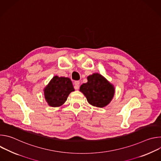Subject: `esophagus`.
Masks as SVG:
<instances>
[{"instance_id":"obj_1","label":"esophagus","mask_w":161,"mask_h":161,"mask_svg":"<svg viewBox=\"0 0 161 161\" xmlns=\"http://www.w3.org/2000/svg\"><path fill=\"white\" fill-rule=\"evenodd\" d=\"M80 81H75V83H74V84H75V89H76V90H78V88H79V87H80Z\"/></svg>"}]
</instances>
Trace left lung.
Masks as SVG:
<instances>
[{"label":"left lung","mask_w":161,"mask_h":161,"mask_svg":"<svg viewBox=\"0 0 161 161\" xmlns=\"http://www.w3.org/2000/svg\"><path fill=\"white\" fill-rule=\"evenodd\" d=\"M87 80V83L81 85L80 91L86 97L88 103L99 108L107 106L114 94L113 85L99 73L88 76Z\"/></svg>","instance_id":"1"}]
</instances>
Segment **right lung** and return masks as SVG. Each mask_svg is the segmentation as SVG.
Masks as SVG:
<instances>
[{"mask_svg": "<svg viewBox=\"0 0 161 161\" xmlns=\"http://www.w3.org/2000/svg\"><path fill=\"white\" fill-rule=\"evenodd\" d=\"M75 91L71 80L69 78L54 76L44 89L46 101L52 107H59L67 100L71 92Z\"/></svg>", "mask_w": 161, "mask_h": 161, "instance_id": "right-lung-1", "label": "right lung"}]
</instances>
